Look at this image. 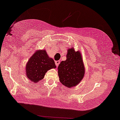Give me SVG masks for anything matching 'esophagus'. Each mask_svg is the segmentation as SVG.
I'll list each match as a JSON object with an SVG mask.
<instances>
[{
    "instance_id": "1",
    "label": "esophagus",
    "mask_w": 120,
    "mask_h": 120,
    "mask_svg": "<svg viewBox=\"0 0 120 120\" xmlns=\"http://www.w3.org/2000/svg\"><path fill=\"white\" fill-rule=\"evenodd\" d=\"M60 63V60H56V61H55V64H56V66H58L59 64Z\"/></svg>"
}]
</instances>
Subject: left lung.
I'll return each instance as SVG.
<instances>
[{"instance_id": "obj_1", "label": "left lung", "mask_w": 120, "mask_h": 120, "mask_svg": "<svg viewBox=\"0 0 120 120\" xmlns=\"http://www.w3.org/2000/svg\"><path fill=\"white\" fill-rule=\"evenodd\" d=\"M61 83L68 87L76 86L83 78L85 68L82 55L73 48L68 50L66 60L62 61L58 67Z\"/></svg>"}]
</instances>
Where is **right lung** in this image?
Here are the masks:
<instances>
[{"mask_svg": "<svg viewBox=\"0 0 120 120\" xmlns=\"http://www.w3.org/2000/svg\"><path fill=\"white\" fill-rule=\"evenodd\" d=\"M56 68L55 62L45 50H38L31 57L26 65V74L29 79L37 82L44 78L48 70Z\"/></svg>", "mask_w": 120, "mask_h": 120, "instance_id": "right-lung-1", "label": "right lung"}]
</instances>
